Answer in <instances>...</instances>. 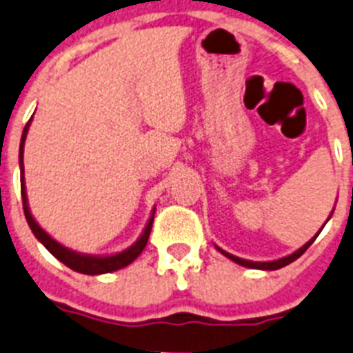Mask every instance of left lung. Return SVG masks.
<instances>
[{"mask_svg": "<svg viewBox=\"0 0 353 353\" xmlns=\"http://www.w3.org/2000/svg\"><path fill=\"white\" fill-rule=\"evenodd\" d=\"M332 214H334V210H332V212H330V216H332ZM330 216H328V219H330ZM328 219H327V221H328ZM327 221H325V223H327ZM321 230H323V227H321L320 230H318V234H316V236L312 237V239L307 241V243L302 246V248H298L296 252H293V254H291V255H285V257L276 259V261H266V263H257V261H246V259H241V257H236V255L228 254V252H225V250L219 248V246H216V248H218L219 254H223V255H225V257H228V259H230V261H234V263L241 264V266L252 268V270L273 271V270H280V268L288 266V264H291V263H293V261H296V259L300 257V255H302L303 252H305V250L312 245V243H314V239H316V237H318V236H320V232H321Z\"/></svg>", "mask_w": 353, "mask_h": 353, "instance_id": "1", "label": "left lung"}]
</instances>
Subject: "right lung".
Masks as SVG:
<instances>
[{"mask_svg": "<svg viewBox=\"0 0 353 353\" xmlns=\"http://www.w3.org/2000/svg\"><path fill=\"white\" fill-rule=\"evenodd\" d=\"M33 116L30 117V121L26 123L23 135H21V144H19V168H21V196H23V210H25L26 221H28L30 228H32L33 236L41 241L44 248L50 252L53 257H57L60 263H64L65 266L71 268L73 271L78 273H83V275H103V273H112V271L121 270L126 268L128 264H132L135 259L139 257L141 252L144 250L148 243V237H150V232H152L153 225V216H155V207L152 210V216L148 219L146 227H144L143 234L139 236V239L135 241L134 245L128 246L126 250L119 252V254L112 255H89V254H80V252H74V250L68 248V246L60 245L59 241H55L53 237L48 234L46 230H42L39 227V223L33 219L32 212H30L28 207V196H26V185H25V165H23V153H25V141L26 135H28L30 123H32Z\"/></svg>", "mask_w": 353, "mask_h": 353, "instance_id": "obj_1", "label": "right lung"}]
</instances>
